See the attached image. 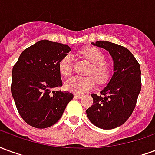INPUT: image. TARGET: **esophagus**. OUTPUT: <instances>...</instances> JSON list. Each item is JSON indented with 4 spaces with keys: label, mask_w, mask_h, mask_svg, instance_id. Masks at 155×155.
Masks as SVG:
<instances>
[{
    "label": "esophagus",
    "mask_w": 155,
    "mask_h": 155,
    "mask_svg": "<svg viewBox=\"0 0 155 155\" xmlns=\"http://www.w3.org/2000/svg\"><path fill=\"white\" fill-rule=\"evenodd\" d=\"M74 97L75 98V99H80V98L83 97V95H82V94H74Z\"/></svg>",
    "instance_id": "1"
}]
</instances>
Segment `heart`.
Here are the masks:
<instances>
[{"label":"heart","mask_w":155,"mask_h":155,"mask_svg":"<svg viewBox=\"0 0 155 155\" xmlns=\"http://www.w3.org/2000/svg\"><path fill=\"white\" fill-rule=\"evenodd\" d=\"M81 54L90 61L91 67L88 75L94 77L99 83H103L110 76V67L104 61V54L95 47H86L81 50ZM73 55L70 53L64 54L59 62V71L64 77H69L72 73ZM94 87V80L92 77L71 78L64 83V89L76 94H81L92 90Z\"/></svg>","instance_id":"heart-1"}]
</instances>
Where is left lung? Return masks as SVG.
<instances>
[{"mask_svg": "<svg viewBox=\"0 0 155 155\" xmlns=\"http://www.w3.org/2000/svg\"><path fill=\"white\" fill-rule=\"evenodd\" d=\"M91 44L110 53L114 73L100 94H91L93 104L86 114L98 128L112 130L124 124L135 107L141 91L140 66L133 54L120 45L105 41Z\"/></svg>", "mask_w": 155, "mask_h": 155, "instance_id": "8db88e82", "label": "left lung"}]
</instances>
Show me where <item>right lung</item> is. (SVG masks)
<instances>
[{"mask_svg": "<svg viewBox=\"0 0 155 155\" xmlns=\"http://www.w3.org/2000/svg\"><path fill=\"white\" fill-rule=\"evenodd\" d=\"M71 51L67 45L42 40L23 51L12 69V94L23 120L45 129L60 120L74 95L51 91L62 85L59 62Z\"/></svg>", "mask_w": 155, "mask_h": 155, "instance_id": "add662e5", "label": "right lung"}]
</instances>
